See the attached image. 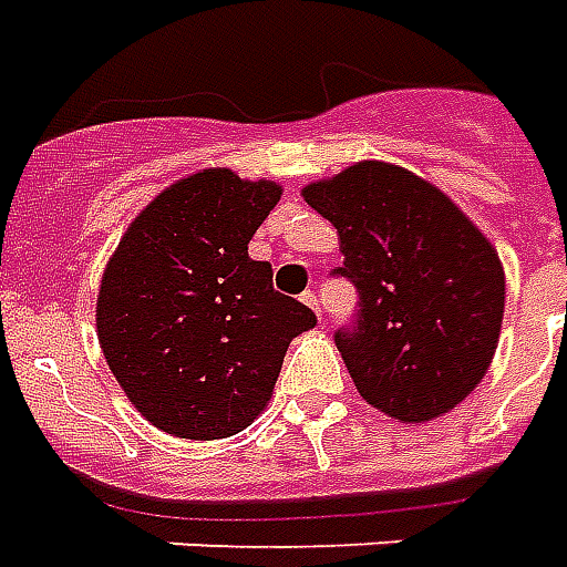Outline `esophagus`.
Instances as JSON below:
<instances>
[{
  "instance_id": "1",
  "label": "esophagus",
  "mask_w": 567,
  "mask_h": 567,
  "mask_svg": "<svg viewBox=\"0 0 567 567\" xmlns=\"http://www.w3.org/2000/svg\"><path fill=\"white\" fill-rule=\"evenodd\" d=\"M300 300H303V303L309 306V309H312L316 316H321V303H318L316 291H303V295H300Z\"/></svg>"
}]
</instances>
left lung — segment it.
<instances>
[{"instance_id": "obj_1", "label": "left lung", "mask_w": 567, "mask_h": 567, "mask_svg": "<svg viewBox=\"0 0 567 567\" xmlns=\"http://www.w3.org/2000/svg\"><path fill=\"white\" fill-rule=\"evenodd\" d=\"M339 234L333 276L354 282L358 321L337 333L354 388L393 421L442 417L481 384L505 312L493 243L433 183L358 162L303 188Z\"/></svg>"}]
</instances>
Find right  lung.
Instances as JSON below:
<instances>
[{
    "label": "right lung",
    "instance_id": "1",
    "mask_svg": "<svg viewBox=\"0 0 567 567\" xmlns=\"http://www.w3.org/2000/svg\"><path fill=\"white\" fill-rule=\"evenodd\" d=\"M282 186L207 167L158 192L104 267V360L146 421L195 442L246 430L270 402L291 339L316 312L272 291L249 240Z\"/></svg>",
    "mask_w": 567,
    "mask_h": 567
}]
</instances>
